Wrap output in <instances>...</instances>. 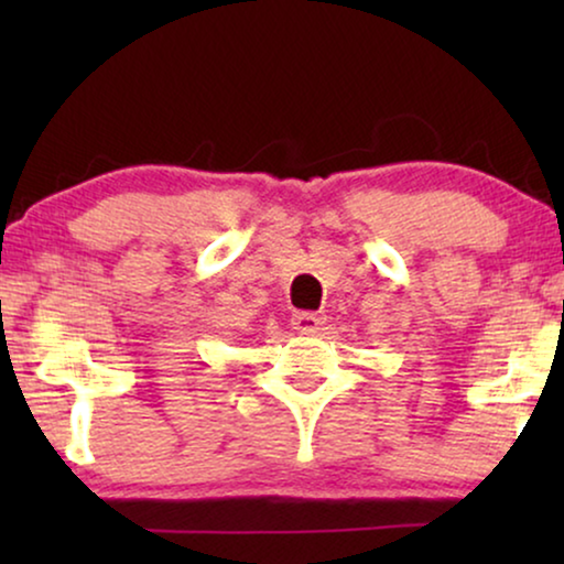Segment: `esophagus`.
Here are the masks:
<instances>
[{"label":"esophagus","instance_id":"34e87169","mask_svg":"<svg viewBox=\"0 0 564 564\" xmlns=\"http://www.w3.org/2000/svg\"><path fill=\"white\" fill-rule=\"evenodd\" d=\"M323 323H326V315L323 313H307V311L292 313V328H295L297 334H318Z\"/></svg>","mask_w":564,"mask_h":564}]
</instances>
